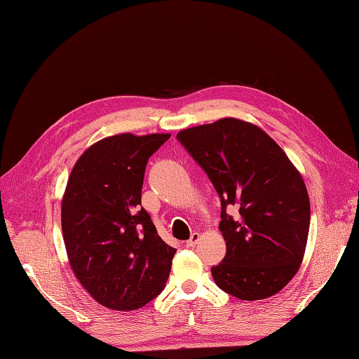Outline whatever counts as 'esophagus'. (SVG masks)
<instances>
[{"instance_id": "34e87169", "label": "esophagus", "mask_w": 359, "mask_h": 359, "mask_svg": "<svg viewBox=\"0 0 359 359\" xmlns=\"http://www.w3.org/2000/svg\"><path fill=\"white\" fill-rule=\"evenodd\" d=\"M200 238H201V235H200V233H198V232H194V233L191 235L189 240L187 241V245H188V247H195V245L198 244V241H200Z\"/></svg>"}]
</instances>
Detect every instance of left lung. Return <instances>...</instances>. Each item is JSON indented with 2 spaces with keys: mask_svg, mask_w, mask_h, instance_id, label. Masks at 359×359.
Here are the masks:
<instances>
[{
  "mask_svg": "<svg viewBox=\"0 0 359 359\" xmlns=\"http://www.w3.org/2000/svg\"><path fill=\"white\" fill-rule=\"evenodd\" d=\"M177 139L220 196L226 256L211 268L215 283L240 300L276 294L297 273L308 243L311 203L299 170L269 135L238 118L180 130Z\"/></svg>",
  "mask_w": 359,
  "mask_h": 359,
  "instance_id": "1",
  "label": "left lung"
}]
</instances>
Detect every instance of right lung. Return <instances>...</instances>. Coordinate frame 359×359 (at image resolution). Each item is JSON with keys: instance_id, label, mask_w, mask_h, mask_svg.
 Instances as JSON below:
<instances>
[{"instance_id": "add662e5", "label": "right lung", "mask_w": 359, "mask_h": 359, "mask_svg": "<svg viewBox=\"0 0 359 359\" xmlns=\"http://www.w3.org/2000/svg\"><path fill=\"white\" fill-rule=\"evenodd\" d=\"M168 133H121L76 159L62 198V233L71 269L104 308L135 311L165 287L176 248L142 207L149 156Z\"/></svg>"}]
</instances>
